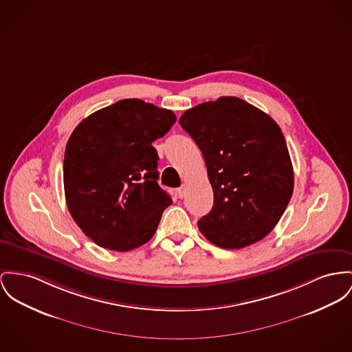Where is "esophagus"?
Listing matches in <instances>:
<instances>
[{"label": "esophagus", "mask_w": 352, "mask_h": 352, "mask_svg": "<svg viewBox=\"0 0 352 352\" xmlns=\"http://www.w3.org/2000/svg\"><path fill=\"white\" fill-rule=\"evenodd\" d=\"M186 192H187V187H186V184H183L182 187L176 189V193H177V196H179L180 199H183V197L186 196Z\"/></svg>", "instance_id": "1"}]
</instances>
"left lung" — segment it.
I'll return each instance as SVG.
<instances>
[{
  "instance_id": "8db88e82",
  "label": "left lung",
  "mask_w": 352,
  "mask_h": 352,
  "mask_svg": "<svg viewBox=\"0 0 352 352\" xmlns=\"http://www.w3.org/2000/svg\"><path fill=\"white\" fill-rule=\"evenodd\" d=\"M179 124L200 148L213 189L212 211L197 223L200 232L226 250L265 237L294 192V169L280 126L232 96L188 109Z\"/></svg>"
}]
</instances>
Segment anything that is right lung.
Here are the masks:
<instances>
[{
	"mask_svg": "<svg viewBox=\"0 0 352 352\" xmlns=\"http://www.w3.org/2000/svg\"><path fill=\"white\" fill-rule=\"evenodd\" d=\"M176 122L172 111L125 98L84 118L65 148L67 206L102 248L126 252L152 239L172 199L157 184L152 142Z\"/></svg>",
	"mask_w": 352,
	"mask_h": 352,
	"instance_id": "add662e5",
	"label": "right lung"
}]
</instances>
